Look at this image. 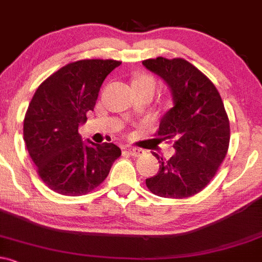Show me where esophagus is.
Listing matches in <instances>:
<instances>
[{"mask_svg":"<svg viewBox=\"0 0 262 262\" xmlns=\"http://www.w3.org/2000/svg\"><path fill=\"white\" fill-rule=\"evenodd\" d=\"M126 150H127V152L130 154L131 156H140V155L145 152V151L141 150V148H136V147H127Z\"/></svg>","mask_w":262,"mask_h":262,"instance_id":"34e87169","label":"esophagus"}]
</instances>
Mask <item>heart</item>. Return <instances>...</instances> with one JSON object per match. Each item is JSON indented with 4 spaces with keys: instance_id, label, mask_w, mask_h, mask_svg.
Masks as SVG:
<instances>
[{
    "instance_id": "obj_1",
    "label": "heart",
    "mask_w": 262,
    "mask_h": 262,
    "mask_svg": "<svg viewBox=\"0 0 262 262\" xmlns=\"http://www.w3.org/2000/svg\"><path fill=\"white\" fill-rule=\"evenodd\" d=\"M131 85L135 91H140V90H152L155 91V87H156L154 78L143 74L134 76Z\"/></svg>"
}]
</instances>
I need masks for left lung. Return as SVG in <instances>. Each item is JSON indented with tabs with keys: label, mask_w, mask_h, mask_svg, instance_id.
<instances>
[{
	"label": "left lung",
	"mask_w": 262,
	"mask_h": 262,
	"mask_svg": "<svg viewBox=\"0 0 262 262\" xmlns=\"http://www.w3.org/2000/svg\"><path fill=\"white\" fill-rule=\"evenodd\" d=\"M142 64L172 95L173 105L160 121L157 136L172 140L176 151L168 160L154 152L160 168L146 179V186L161 198H190L209 184L226 156L230 123L224 102L215 85L186 60L157 57Z\"/></svg>",
	"instance_id": "8db88e82"
}]
</instances>
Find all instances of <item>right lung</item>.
<instances>
[{"mask_svg":"<svg viewBox=\"0 0 262 262\" xmlns=\"http://www.w3.org/2000/svg\"><path fill=\"white\" fill-rule=\"evenodd\" d=\"M115 60H81L52 74L36 90L24 121V139L38 176L55 192H91L110 172L121 150L112 142H83L78 127L94 111Z\"/></svg>","mask_w":262,"mask_h":262,"instance_id":"right-lung-1","label":"right lung"}]
</instances>
